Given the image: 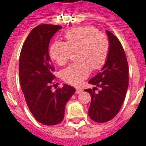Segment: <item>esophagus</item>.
Listing matches in <instances>:
<instances>
[{
	"label": "esophagus",
	"mask_w": 146,
	"mask_h": 146,
	"mask_svg": "<svg viewBox=\"0 0 146 146\" xmlns=\"http://www.w3.org/2000/svg\"><path fill=\"white\" fill-rule=\"evenodd\" d=\"M82 92V89H76V94H80V93H81Z\"/></svg>",
	"instance_id": "34e87169"
}]
</instances>
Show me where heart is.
Instances as JSON below:
<instances>
[{
	"label": "heart",
	"mask_w": 146,
	"mask_h": 146,
	"mask_svg": "<svg viewBox=\"0 0 146 146\" xmlns=\"http://www.w3.org/2000/svg\"><path fill=\"white\" fill-rule=\"evenodd\" d=\"M65 42H54L50 47V58L58 65L68 61L72 52H76L77 62L61 71L62 79L69 84L80 86L90 74L91 68L98 70L106 61L109 42L104 33H98L93 26H80L67 31Z\"/></svg>",
	"instance_id": "obj_1"
}]
</instances>
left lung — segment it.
Instances as JSON below:
<instances>
[{
	"instance_id": "left-lung-1",
	"label": "left lung",
	"mask_w": 146,
	"mask_h": 146,
	"mask_svg": "<svg viewBox=\"0 0 146 146\" xmlns=\"http://www.w3.org/2000/svg\"><path fill=\"white\" fill-rule=\"evenodd\" d=\"M108 38L109 51L102 71L89 81L95 86L86 89L91 96L89 116L98 123L113 119L120 111L129 85V68L122 44L115 35L105 31ZM100 88L98 93L95 92Z\"/></svg>"
}]
</instances>
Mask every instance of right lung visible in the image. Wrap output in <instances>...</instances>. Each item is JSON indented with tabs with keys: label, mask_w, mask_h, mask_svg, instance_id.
Returning a JSON list of instances; mask_svg holds the SVG:
<instances>
[{
	"label": "right lung",
	"mask_w": 146,
	"mask_h": 146,
	"mask_svg": "<svg viewBox=\"0 0 146 146\" xmlns=\"http://www.w3.org/2000/svg\"><path fill=\"white\" fill-rule=\"evenodd\" d=\"M61 29L49 24L36 26L26 38L19 55V82L26 104L35 120L48 126L64 120L65 105L76 92L67 84L51 91L55 76L48 54L49 42Z\"/></svg>",
	"instance_id": "right-lung-1"
}]
</instances>
